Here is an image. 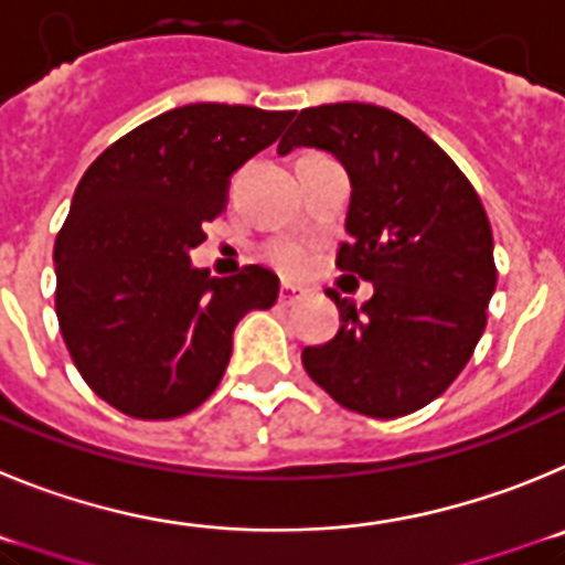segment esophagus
<instances>
[{
    "label": "esophagus",
    "mask_w": 565,
    "mask_h": 565,
    "mask_svg": "<svg viewBox=\"0 0 565 565\" xmlns=\"http://www.w3.org/2000/svg\"><path fill=\"white\" fill-rule=\"evenodd\" d=\"M303 298V289L295 287V284H284L281 289H278V301L284 303V307H292L295 301H301Z\"/></svg>",
    "instance_id": "esophagus-1"
}]
</instances>
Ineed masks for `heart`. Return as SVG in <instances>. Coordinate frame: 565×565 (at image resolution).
I'll return each mask as SVG.
<instances>
[{
  "label": "heart",
  "mask_w": 565,
  "mask_h": 565,
  "mask_svg": "<svg viewBox=\"0 0 565 565\" xmlns=\"http://www.w3.org/2000/svg\"><path fill=\"white\" fill-rule=\"evenodd\" d=\"M267 256H270V262L284 273H301L309 264V250L301 245V242H292V238L273 242Z\"/></svg>",
  "instance_id": "heart-1"
}]
</instances>
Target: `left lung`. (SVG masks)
<instances>
[{"label":"left lung","instance_id":"1","mask_svg":"<svg viewBox=\"0 0 565 565\" xmlns=\"http://www.w3.org/2000/svg\"><path fill=\"white\" fill-rule=\"evenodd\" d=\"M298 146L343 162L352 238L338 267L374 284L363 307L329 289L340 329L303 349V369L343 408L414 414L459 377L484 334L498 276L484 205L425 131L383 106L301 109L278 154Z\"/></svg>","mask_w":565,"mask_h":565}]
</instances>
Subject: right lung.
<instances>
[{
    "mask_svg": "<svg viewBox=\"0 0 565 565\" xmlns=\"http://www.w3.org/2000/svg\"><path fill=\"white\" fill-rule=\"evenodd\" d=\"M295 111L188 104L111 143L75 188L55 238V315L75 369L120 414L174 419L216 391L233 329L270 309L278 276L213 278L188 253L227 205L233 171Z\"/></svg>",
    "mask_w": 565,
    "mask_h": 565,
    "instance_id": "obj_1",
    "label": "right lung"
}]
</instances>
